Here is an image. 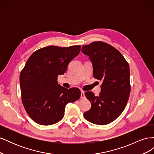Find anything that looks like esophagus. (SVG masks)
I'll use <instances>...</instances> for the list:
<instances>
[{
    "label": "esophagus",
    "instance_id": "34e87169",
    "mask_svg": "<svg viewBox=\"0 0 154 154\" xmlns=\"http://www.w3.org/2000/svg\"><path fill=\"white\" fill-rule=\"evenodd\" d=\"M85 97V92H84V91H81V98H82V99H84Z\"/></svg>",
    "mask_w": 154,
    "mask_h": 154
}]
</instances>
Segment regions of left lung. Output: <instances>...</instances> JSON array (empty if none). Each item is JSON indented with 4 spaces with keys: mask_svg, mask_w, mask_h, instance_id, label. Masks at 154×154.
<instances>
[{
    "mask_svg": "<svg viewBox=\"0 0 154 154\" xmlns=\"http://www.w3.org/2000/svg\"><path fill=\"white\" fill-rule=\"evenodd\" d=\"M82 51L92 63L93 76L103 82L98 96L91 91L85 93L91 108L83 116L92 123L109 124L119 117L128 102L130 93L129 65L118 49L103 42L83 45Z\"/></svg>",
    "mask_w": 154,
    "mask_h": 154,
    "instance_id": "1",
    "label": "left lung"
}]
</instances>
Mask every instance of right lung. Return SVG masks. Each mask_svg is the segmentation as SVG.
Segmentation results:
<instances>
[{
  "label": "right lung",
  "mask_w": 154,
  "mask_h": 154,
  "mask_svg": "<svg viewBox=\"0 0 154 154\" xmlns=\"http://www.w3.org/2000/svg\"><path fill=\"white\" fill-rule=\"evenodd\" d=\"M80 49V45H50L36 51L27 60L20 75L21 97L26 112L36 123L58 122L63 118L66 105L80 99L78 88L67 89L58 84L57 79L66 72Z\"/></svg>",
  "instance_id": "obj_1"
}]
</instances>
